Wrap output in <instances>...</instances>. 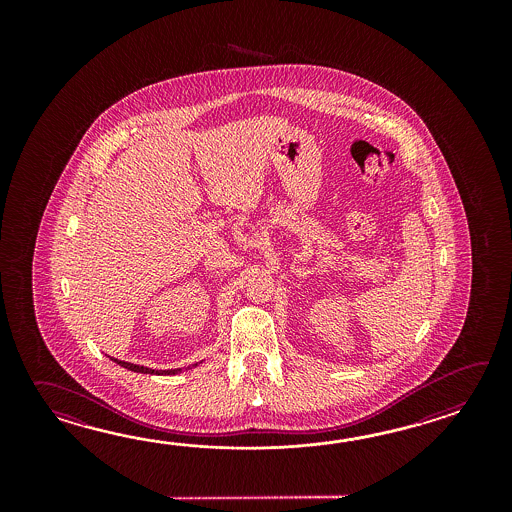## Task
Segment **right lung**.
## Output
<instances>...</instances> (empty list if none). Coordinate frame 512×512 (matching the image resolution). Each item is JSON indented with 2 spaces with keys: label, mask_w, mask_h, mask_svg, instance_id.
Here are the masks:
<instances>
[{
  "label": "right lung",
  "mask_w": 512,
  "mask_h": 512,
  "mask_svg": "<svg viewBox=\"0 0 512 512\" xmlns=\"http://www.w3.org/2000/svg\"><path fill=\"white\" fill-rule=\"evenodd\" d=\"M111 360H115L119 366H122V368H126V370L130 371H137V373H150V375H175V373H179L181 371V368L179 370H152V368H144V366H137V364H131V362H124V360L119 359H113L111 357ZM194 366H197V364H194Z\"/></svg>",
  "instance_id": "obj_1"
}]
</instances>
